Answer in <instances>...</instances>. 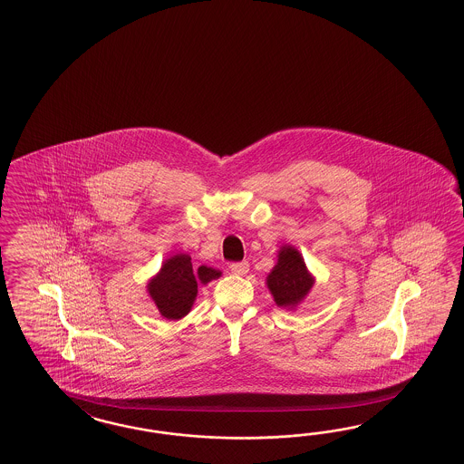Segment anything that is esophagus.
Instances as JSON below:
<instances>
[{"label":"esophagus","instance_id":"34e87169","mask_svg":"<svg viewBox=\"0 0 464 464\" xmlns=\"http://www.w3.org/2000/svg\"><path fill=\"white\" fill-rule=\"evenodd\" d=\"M229 270L235 275H246L249 272V265L246 261H239V263H231Z\"/></svg>","mask_w":464,"mask_h":464}]
</instances>
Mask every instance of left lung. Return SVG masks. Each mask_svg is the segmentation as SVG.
<instances>
[{
    "instance_id": "1",
    "label": "left lung",
    "mask_w": 464,
    "mask_h": 464,
    "mask_svg": "<svg viewBox=\"0 0 464 464\" xmlns=\"http://www.w3.org/2000/svg\"><path fill=\"white\" fill-rule=\"evenodd\" d=\"M315 285V276L308 272L302 253L292 245H283L278 261L266 276V286L280 308L295 310L305 300Z\"/></svg>"
}]
</instances>
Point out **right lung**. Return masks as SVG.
<instances>
[{"label": "right lung", "mask_w": 464, "mask_h": 464, "mask_svg": "<svg viewBox=\"0 0 464 464\" xmlns=\"http://www.w3.org/2000/svg\"><path fill=\"white\" fill-rule=\"evenodd\" d=\"M219 276V270L206 265H201L194 272L191 256L178 253L164 260L160 270L149 280L146 288L160 315L168 320H179L191 312L198 295V283L208 285Z\"/></svg>", "instance_id": "obj_1"}]
</instances>
